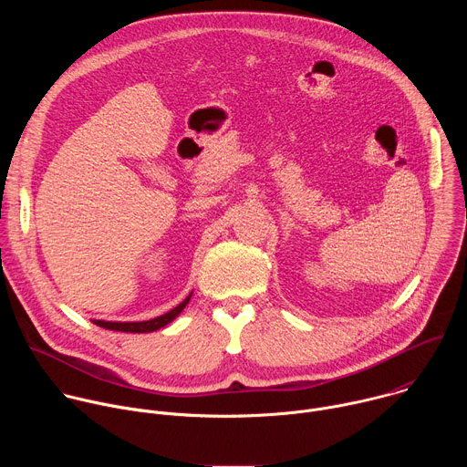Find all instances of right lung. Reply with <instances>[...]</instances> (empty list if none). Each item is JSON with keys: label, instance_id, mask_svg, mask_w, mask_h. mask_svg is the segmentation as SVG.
<instances>
[{"label": "right lung", "instance_id": "right-lung-1", "mask_svg": "<svg viewBox=\"0 0 467 467\" xmlns=\"http://www.w3.org/2000/svg\"><path fill=\"white\" fill-rule=\"evenodd\" d=\"M192 297V292L190 296L179 303L175 308H171L170 312L162 314V316H157L153 319H148V321H105V319H92L94 325L98 327H103V328H109V330H121V332H153V330H159L162 328L164 325H168L170 321H173L182 310L184 306L188 305Z\"/></svg>", "mask_w": 467, "mask_h": 467}]
</instances>
